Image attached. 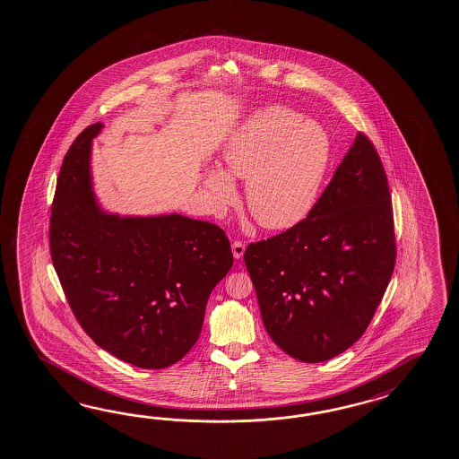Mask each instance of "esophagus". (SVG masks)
<instances>
[{
  "mask_svg": "<svg viewBox=\"0 0 459 459\" xmlns=\"http://www.w3.org/2000/svg\"><path fill=\"white\" fill-rule=\"evenodd\" d=\"M231 249H233V256H235V259H241L243 255H245V243H241V241H233Z\"/></svg>",
  "mask_w": 459,
  "mask_h": 459,
  "instance_id": "1",
  "label": "esophagus"
}]
</instances>
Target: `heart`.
Here are the masks:
<instances>
[{"label": "heart", "instance_id": "b5f03b06", "mask_svg": "<svg viewBox=\"0 0 459 459\" xmlns=\"http://www.w3.org/2000/svg\"><path fill=\"white\" fill-rule=\"evenodd\" d=\"M331 139L288 107L257 110L224 143L221 170L203 186L216 212L238 202L233 180H246V206L257 223L281 231L300 223L319 198L331 163Z\"/></svg>", "mask_w": 459, "mask_h": 459}]
</instances>
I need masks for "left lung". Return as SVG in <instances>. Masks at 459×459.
I'll return each mask as SVG.
<instances>
[{"label": "left lung", "mask_w": 459, "mask_h": 459, "mask_svg": "<svg viewBox=\"0 0 459 459\" xmlns=\"http://www.w3.org/2000/svg\"><path fill=\"white\" fill-rule=\"evenodd\" d=\"M394 259L392 196L363 134L306 220L245 251L269 337L307 363L333 359L362 337Z\"/></svg>", "instance_id": "left-lung-1"}]
</instances>
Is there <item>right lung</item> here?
<instances>
[{"label":"right lung","mask_w":459,"mask_h":459,"mask_svg":"<svg viewBox=\"0 0 459 459\" xmlns=\"http://www.w3.org/2000/svg\"><path fill=\"white\" fill-rule=\"evenodd\" d=\"M97 122L67 150L57 177L49 249L75 319L114 357L165 368L198 341L206 302L233 266L220 226L182 214L118 216L97 204L91 178Z\"/></svg>","instance_id":"obj_1"}]
</instances>
